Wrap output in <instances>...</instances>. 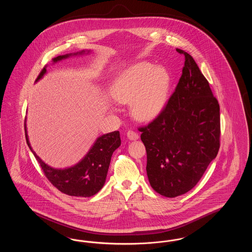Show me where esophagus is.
Returning a JSON list of instances; mask_svg holds the SVG:
<instances>
[{
  "label": "esophagus",
  "instance_id": "obj_1",
  "mask_svg": "<svg viewBox=\"0 0 252 252\" xmlns=\"http://www.w3.org/2000/svg\"><path fill=\"white\" fill-rule=\"evenodd\" d=\"M126 136H127V139L130 141H136L139 139V134L133 130H128L126 133Z\"/></svg>",
  "mask_w": 252,
  "mask_h": 252
}]
</instances>
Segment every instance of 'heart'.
Listing matches in <instances>:
<instances>
[{
  "label": "heart",
  "mask_w": 252,
  "mask_h": 252,
  "mask_svg": "<svg viewBox=\"0 0 252 252\" xmlns=\"http://www.w3.org/2000/svg\"><path fill=\"white\" fill-rule=\"evenodd\" d=\"M170 76L147 62H138L121 72L112 87V97L120 104L131 103L132 115L140 121L154 120L167 102Z\"/></svg>",
  "instance_id": "heart-1"
}]
</instances>
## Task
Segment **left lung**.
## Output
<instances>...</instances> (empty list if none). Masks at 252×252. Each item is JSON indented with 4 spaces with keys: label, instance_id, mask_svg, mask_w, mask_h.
Returning a JSON list of instances; mask_svg holds the SVG:
<instances>
[{
    "label": "left lung",
    "instance_id": "1",
    "mask_svg": "<svg viewBox=\"0 0 252 252\" xmlns=\"http://www.w3.org/2000/svg\"><path fill=\"white\" fill-rule=\"evenodd\" d=\"M184 67L162 112L140 128L151 187L166 197L189 192L219 150L220 108L209 82L183 50Z\"/></svg>",
    "mask_w": 252,
    "mask_h": 252
}]
</instances>
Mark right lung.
Segmentation results:
<instances>
[{"label": "right lung", "instance_id": "right-lung-1", "mask_svg": "<svg viewBox=\"0 0 252 252\" xmlns=\"http://www.w3.org/2000/svg\"><path fill=\"white\" fill-rule=\"evenodd\" d=\"M91 53L92 50H82L76 53L59 56L53 60V64L71 57H80L90 55ZM46 72L45 67L39 73L36 82L41 79ZM24 126L26 143L30 150L40 164L47 179L60 192L72 196L90 197L103 188L107 179L111 156L121 145L119 131L109 132L99 136L87 154L74 165L66 168H54L45 163L36 155L29 142L26 123Z\"/></svg>", "mask_w": 252, "mask_h": 252}]
</instances>
